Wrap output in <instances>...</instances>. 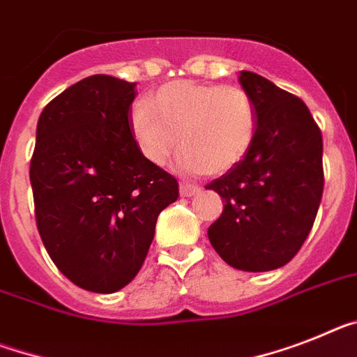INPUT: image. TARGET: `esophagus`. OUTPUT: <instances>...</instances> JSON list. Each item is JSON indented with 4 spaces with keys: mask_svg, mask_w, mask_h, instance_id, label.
I'll list each match as a JSON object with an SVG mask.
<instances>
[{
    "mask_svg": "<svg viewBox=\"0 0 357 357\" xmlns=\"http://www.w3.org/2000/svg\"><path fill=\"white\" fill-rule=\"evenodd\" d=\"M197 192H199V187H196V185H188V183L179 185V194H181L183 197L196 196Z\"/></svg>",
    "mask_w": 357,
    "mask_h": 357,
    "instance_id": "obj_1",
    "label": "esophagus"
}]
</instances>
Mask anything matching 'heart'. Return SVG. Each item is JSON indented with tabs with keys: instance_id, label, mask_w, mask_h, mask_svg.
Returning a JSON list of instances; mask_svg holds the SVG:
<instances>
[{
	"instance_id": "obj_1",
	"label": "heart",
	"mask_w": 357,
	"mask_h": 357,
	"mask_svg": "<svg viewBox=\"0 0 357 357\" xmlns=\"http://www.w3.org/2000/svg\"><path fill=\"white\" fill-rule=\"evenodd\" d=\"M130 132L152 165L167 163L179 137L183 172L225 174L252 146L256 109L241 86L178 79L134 105Z\"/></svg>"
}]
</instances>
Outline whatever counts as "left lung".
Instances as JSON below:
<instances>
[{
  "mask_svg": "<svg viewBox=\"0 0 357 357\" xmlns=\"http://www.w3.org/2000/svg\"><path fill=\"white\" fill-rule=\"evenodd\" d=\"M256 109L252 146L205 188L223 199L208 239L245 272L287 265L305 243L323 196V139L303 101L256 72H239Z\"/></svg>",
  "mask_w": 357,
  "mask_h": 357,
  "instance_id": "left-lung-1",
  "label": "left lung"
}]
</instances>
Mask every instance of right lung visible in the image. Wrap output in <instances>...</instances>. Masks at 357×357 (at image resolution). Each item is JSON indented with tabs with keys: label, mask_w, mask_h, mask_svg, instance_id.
I'll return each instance as SVG.
<instances>
[{
	"label": "right lung",
	"mask_w": 357,
	"mask_h": 357,
	"mask_svg": "<svg viewBox=\"0 0 357 357\" xmlns=\"http://www.w3.org/2000/svg\"><path fill=\"white\" fill-rule=\"evenodd\" d=\"M136 83L96 74L41 112L31 161L36 223L74 285L112 294L136 278L178 181L146 160L130 132Z\"/></svg>",
	"instance_id": "obj_1"
}]
</instances>
